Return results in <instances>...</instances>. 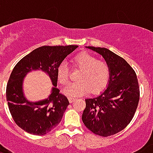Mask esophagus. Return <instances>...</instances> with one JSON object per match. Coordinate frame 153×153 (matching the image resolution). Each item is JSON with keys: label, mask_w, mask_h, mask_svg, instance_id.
<instances>
[{"label": "esophagus", "mask_w": 153, "mask_h": 153, "mask_svg": "<svg viewBox=\"0 0 153 153\" xmlns=\"http://www.w3.org/2000/svg\"><path fill=\"white\" fill-rule=\"evenodd\" d=\"M68 99H69V101H70V103H73L74 101L75 100V98H73V97H69Z\"/></svg>", "instance_id": "obj_1"}]
</instances>
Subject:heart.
Here are the masks:
<instances>
[{
    "mask_svg": "<svg viewBox=\"0 0 153 153\" xmlns=\"http://www.w3.org/2000/svg\"><path fill=\"white\" fill-rule=\"evenodd\" d=\"M74 65L81 69L78 75V82L71 83L64 88V93L70 97H79L91 90L93 94L101 91L107 86L110 76L108 62L98 60L93 55L82 52L74 57ZM56 78L60 84L69 82L70 74L67 66L62 63L56 69Z\"/></svg>",
    "mask_w": 153,
    "mask_h": 153,
    "instance_id": "heart-1",
    "label": "heart"
}]
</instances>
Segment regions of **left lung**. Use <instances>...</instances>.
<instances>
[{
    "mask_svg": "<svg viewBox=\"0 0 153 153\" xmlns=\"http://www.w3.org/2000/svg\"><path fill=\"white\" fill-rule=\"evenodd\" d=\"M110 67L108 86L100 96L86 99L82 120L94 134L107 137L126 128L131 123L140 100L136 74L125 59L105 48L91 47Z\"/></svg>",
    "mask_w": 153,
    "mask_h": 153,
    "instance_id": "left-lung-1",
    "label": "left lung"
}]
</instances>
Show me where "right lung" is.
Segmentation results:
<instances>
[{"instance_id": "right-lung-1", "label": "right lung", "mask_w": 153, "mask_h": 153, "mask_svg": "<svg viewBox=\"0 0 153 153\" xmlns=\"http://www.w3.org/2000/svg\"><path fill=\"white\" fill-rule=\"evenodd\" d=\"M79 46H43L20 60L10 74L6 86V100L13 119L27 133L44 135L58 125L69 105L65 96L56 88V69L67 55ZM41 69L51 77L54 88L48 98L30 102L22 91L23 78L28 72Z\"/></svg>"}]
</instances>
